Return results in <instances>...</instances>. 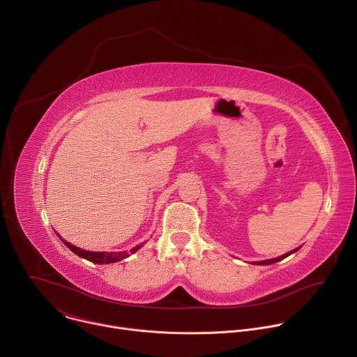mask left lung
<instances>
[{
    "instance_id": "obj_1",
    "label": "left lung",
    "mask_w": 357,
    "mask_h": 357,
    "mask_svg": "<svg viewBox=\"0 0 357 357\" xmlns=\"http://www.w3.org/2000/svg\"><path fill=\"white\" fill-rule=\"evenodd\" d=\"M295 251H298V248H295V250H292V251H289V252H287V254H284V256H280V257H277V259H271V260H266V261H257V263H254V264H260V266H268V264H274V263H277V261H281V260H284L287 256H289V254H292V252H295Z\"/></svg>"
}]
</instances>
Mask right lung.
<instances>
[{
  "label": "right lung",
  "mask_w": 357,
  "mask_h": 357,
  "mask_svg": "<svg viewBox=\"0 0 357 357\" xmlns=\"http://www.w3.org/2000/svg\"><path fill=\"white\" fill-rule=\"evenodd\" d=\"M59 237H61V236H59ZM61 240L65 243V245H68V247L76 254V256H79V257H82V259H86V260L91 261V263H96V264H110V263H117V261H120V260H124V259H127V257L130 256V254H132V252H135L137 250H139L141 245H142V244L135 245V247L131 248L130 251L106 252V251H87V250H82V248H79V247H76V245L68 243V241L63 240L62 237H61Z\"/></svg>",
  "instance_id": "1"
}]
</instances>
